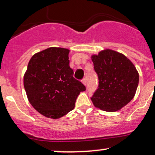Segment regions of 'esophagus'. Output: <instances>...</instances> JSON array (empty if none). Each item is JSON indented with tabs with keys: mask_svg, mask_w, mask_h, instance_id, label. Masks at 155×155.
Instances as JSON below:
<instances>
[{
	"mask_svg": "<svg viewBox=\"0 0 155 155\" xmlns=\"http://www.w3.org/2000/svg\"><path fill=\"white\" fill-rule=\"evenodd\" d=\"M81 82H82V84H84V85H86V84H87V80H86V79H83L82 80H81Z\"/></svg>",
	"mask_w": 155,
	"mask_h": 155,
	"instance_id": "1",
	"label": "esophagus"
}]
</instances>
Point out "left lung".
I'll return each instance as SVG.
<instances>
[{
    "label": "left lung",
    "mask_w": 155,
    "mask_h": 155,
    "mask_svg": "<svg viewBox=\"0 0 155 155\" xmlns=\"http://www.w3.org/2000/svg\"><path fill=\"white\" fill-rule=\"evenodd\" d=\"M91 59L99 80L92 104L104 111H118L136 94L139 81L136 67L127 57L111 49L101 51Z\"/></svg>",
    "instance_id": "left-lung-1"
}]
</instances>
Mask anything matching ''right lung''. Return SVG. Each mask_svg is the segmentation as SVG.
<instances>
[{
  "label": "right lung",
  "instance_id": "right-lung-1",
  "mask_svg": "<svg viewBox=\"0 0 155 155\" xmlns=\"http://www.w3.org/2000/svg\"><path fill=\"white\" fill-rule=\"evenodd\" d=\"M70 50L49 47L35 53L24 75V87L33 107L41 114L59 119L72 111L86 87L74 78L69 66Z\"/></svg>",
  "mask_w": 155,
  "mask_h": 155
}]
</instances>
